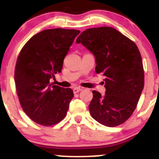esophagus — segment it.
Returning <instances> with one entry per match:
<instances>
[{
  "instance_id": "esophagus-1",
  "label": "esophagus",
  "mask_w": 159,
  "mask_h": 159,
  "mask_svg": "<svg viewBox=\"0 0 159 159\" xmlns=\"http://www.w3.org/2000/svg\"><path fill=\"white\" fill-rule=\"evenodd\" d=\"M81 90H83L82 88L76 87V88H74L73 91H74V93H78V92H79V91H81Z\"/></svg>"
}]
</instances>
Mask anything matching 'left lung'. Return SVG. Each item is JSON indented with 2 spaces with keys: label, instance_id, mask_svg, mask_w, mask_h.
Masks as SVG:
<instances>
[{
  "label": "left lung",
  "instance_id": "obj_1",
  "mask_svg": "<svg viewBox=\"0 0 159 159\" xmlns=\"http://www.w3.org/2000/svg\"><path fill=\"white\" fill-rule=\"evenodd\" d=\"M95 57V71L105 76V94L92 91L89 111L94 120L107 127L127 121L144 89V69L137 45L111 27L89 28L76 40Z\"/></svg>",
  "mask_w": 159,
  "mask_h": 159
}]
</instances>
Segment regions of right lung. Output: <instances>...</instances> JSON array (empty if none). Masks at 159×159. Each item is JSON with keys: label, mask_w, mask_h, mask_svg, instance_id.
I'll return each instance as SVG.
<instances>
[{"label": "right lung", "mask_w": 159, "mask_h": 159, "mask_svg": "<svg viewBox=\"0 0 159 159\" xmlns=\"http://www.w3.org/2000/svg\"><path fill=\"white\" fill-rule=\"evenodd\" d=\"M80 30L54 28L34 35L20 51L14 81L24 111L38 124L50 126L67 115L74 96L70 89L50 83L61 71L63 61Z\"/></svg>", "instance_id": "1"}]
</instances>
